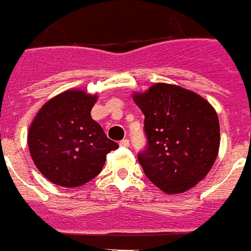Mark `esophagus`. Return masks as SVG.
Wrapping results in <instances>:
<instances>
[{
	"label": "esophagus",
	"instance_id": "1",
	"mask_svg": "<svg viewBox=\"0 0 251 251\" xmlns=\"http://www.w3.org/2000/svg\"><path fill=\"white\" fill-rule=\"evenodd\" d=\"M120 146H122V147H129V140L128 139H123L122 142H120Z\"/></svg>",
	"mask_w": 251,
	"mask_h": 251
}]
</instances>
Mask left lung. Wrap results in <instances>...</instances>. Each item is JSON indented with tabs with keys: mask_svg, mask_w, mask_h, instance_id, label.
Listing matches in <instances>:
<instances>
[{
	"mask_svg": "<svg viewBox=\"0 0 251 251\" xmlns=\"http://www.w3.org/2000/svg\"><path fill=\"white\" fill-rule=\"evenodd\" d=\"M132 97L145 115L147 147L138 161L146 177L169 195L191 189L218 157L220 127L214 106L169 83H155Z\"/></svg>",
	"mask_w": 251,
	"mask_h": 251,
	"instance_id": "8db88e82",
	"label": "left lung"
}]
</instances>
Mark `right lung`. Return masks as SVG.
I'll use <instances>...</instances> for the list:
<instances>
[{"label":"right lung","mask_w":251,"mask_h":251,"mask_svg":"<svg viewBox=\"0 0 251 251\" xmlns=\"http://www.w3.org/2000/svg\"><path fill=\"white\" fill-rule=\"evenodd\" d=\"M97 94L66 90L47 101L33 119L28 147L33 162L55 185L75 188L93 179L106 154L119 145L90 116Z\"/></svg>","instance_id":"add662e5"}]
</instances>
